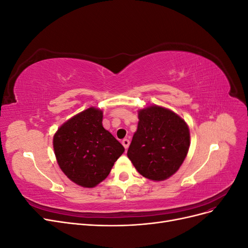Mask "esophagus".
<instances>
[{
    "instance_id": "obj_1",
    "label": "esophagus",
    "mask_w": 248,
    "mask_h": 248,
    "mask_svg": "<svg viewBox=\"0 0 248 248\" xmlns=\"http://www.w3.org/2000/svg\"><path fill=\"white\" fill-rule=\"evenodd\" d=\"M129 144H130V141H129V140H127V139H124L123 140H122V145L124 146V148L127 150L128 149V147H129Z\"/></svg>"
}]
</instances>
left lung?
Listing matches in <instances>:
<instances>
[{"label":"left lung","mask_w":248,"mask_h":248,"mask_svg":"<svg viewBox=\"0 0 248 248\" xmlns=\"http://www.w3.org/2000/svg\"><path fill=\"white\" fill-rule=\"evenodd\" d=\"M138 114V129L127 156L142 177L163 181L180 169L188 153V125L176 112L155 104Z\"/></svg>","instance_id":"left-lung-1"}]
</instances>
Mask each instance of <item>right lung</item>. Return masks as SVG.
Returning a JSON list of instances; mask_svg holds the SVG:
<instances>
[{
  "label": "right lung",
  "mask_w": 248,
  "mask_h": 248,
  "mask_svg": "<svg viewBox=\"0 0 248 248\" xmlns=\"http://www.w3.org/2000/svg\"><path fill=\"white\" fill-rule=\"evenodd\" d=\"M103 111L89 108L67 120L52 140L60 169L72 182L93 188L106 179L124 147L104 129Z\"/></svg>",
  "instance_id": "obj_1"
}]
</instances>
